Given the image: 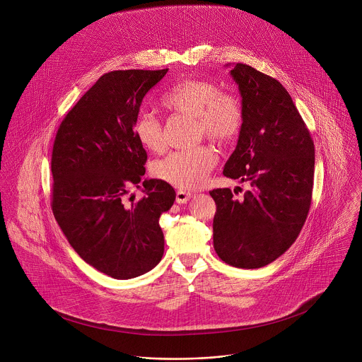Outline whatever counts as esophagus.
<instances>
[{"label": "esophagus", "mask_w": 362, "mask_h": 362, "mask_svg": "<svg viewBox=\"0 0 362 362\" xmlns=\"http://www.w3.org/2000/svg\"><path fill=\"white\" fill-rule=\"evenodd\" d=\"M192 194L191 192H187V191H177V195H175V201L177 204H187L189 199H191Z\"/></svg>", "instance_id": "1"}]
</instances>
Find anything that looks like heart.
I'll use <instances>...</instances> for the list:
<instances>
[{
    "instance_id": "1",
    "label": "heart",
    "mask_w": 362,
    "mask_h": 362,
    "mask_svg": "<svg viewBox=\"0 0 362 362\" xmlns=\"http://www.w3.org/2000/svg\"><path fill=\"white\" fill-rule=\"evenodd\" d=\"M167 111L195 117L199 134L217 144H228L241 132L244 112L238 99L209 81L185 79L173 85L160 98ZM136 141L149 152H161L165 146L163 127L158 118L141 114L134 124ZM217 161L216 151L201 145L188 151L171 152L153 164L156 177L182 189H195L205 180Z\"/></svg>"
}]
</instances>
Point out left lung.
Instances as JSON below:
<instances>
[{
    "label": "left lung",
    "instance_id": "1",
    "mask_svg": "<svg viewBox=\"0 0 362 362\" xmlns=\"http://www.w3.org/2000/svg\"><path fill=\"white\" fill-rule=\"evenodd\" d=\"M230 74L243 98L244 122L223 174L251 189L241 199L230 188L209 192L216 202L213 245L223 262L258 269L283 255L307 220L315 148L279 81L241 62Z\"/></svg>",
    "mask_w": 362,
    "mask_h": 362
}]
</instances>
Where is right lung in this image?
I'll list each match as a JSON object with an SVG mask.
<instances>
[{
    "mask_svg": "<svg viewBox=\"0 0 362 362\" xmlns=\"http://www.w3.org/2000/svg\"><path fill=\"white\" fill-rule=\"evenodd\" d=\"M165 69L104 74L62 119L52 146V209L75 252L104 274L127 280L164 252L158 226L175 201L163 180H142L146 151L134 135L145 95ZM142 187L144 198L127 194Z\"/></svg>",
    "mask_w": 362,
    "mask_h": 362,
    "instance_id": "right-lung-1",
    "label": "right lung"
}]
</instances>
